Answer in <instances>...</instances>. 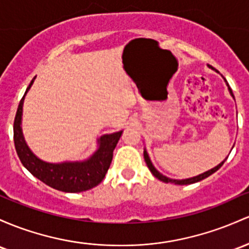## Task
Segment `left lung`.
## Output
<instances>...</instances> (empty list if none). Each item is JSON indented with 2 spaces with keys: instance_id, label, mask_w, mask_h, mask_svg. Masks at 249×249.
<instances>
[{
  "instance_id": "obj_1",
  "label": "left lung",
  "mask_w": 249,
  "mask_h": 249,
  "mask_svg": "<svg viewBox=\"0 0 249 249\" xmlns=\"http://www.w3.org/2000/svg\"><path fill=\"white\" fill-rule=\"evenodd\" d=\"M228 89H229V92H231V94L233 95V97H234V94H233V92H231V87L228 86ZM144 160H145V162H146V165H147V168L150 169V171H151L152 175H154V176L156 177V178H158V179H160V181H162V182H165V183H175V184H179V185H187V184H191V183L200 182V181H202V179L207 178V177L210 176V175H213V174H214L215 171H217L218 169H220L221 166L223 165V163L226 162V160H223L222 163H220V164H218L217 166H215V168H213L212 170H208V171H207V173H203V174L198 175V176H196V177H193V178H188V179H171V178H168V177L163 176L162 174H160V173H158L157 170H156V169H155V166L152 165L151 160H150L149 156H147V154H146V151H144Z\"/></svg>"
}]
</instances>
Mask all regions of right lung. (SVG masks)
<instances>
[{"label":"right lung","mask_w":249,"mask_h":249,"mask_svg":"<svg viewBox=\"0 0 249 249\" xmlns=\"http://www.w3.org/2000/svg\"><path fill=\"white\" fill-rule=\"evenodd\" d=\"M34 79L27 87L26 93L31 89ZM24 95L20 100L15 119H14V144H15L18 158L24 168L33 176L46 183L49 187L65 191V193H80V191L92 189L95 185L99 184L110 168L112 157H113V150L118 143L123 131L103 136L99 139L100 146L98 151L85 162L61 163V164L42 162L39 158L35 157L28 149L23 139L22 131H21V114H22Z\"/></svg>","instance_id":"add662e5"}]
</instances>
